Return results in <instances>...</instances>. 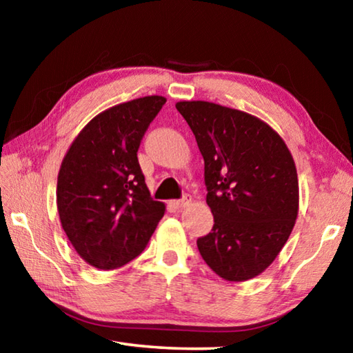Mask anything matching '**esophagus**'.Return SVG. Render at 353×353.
Masks as SVG:
<instances>
[{"mask_svg":"<svg viewBox=\"0 0 353 353\" xmlns=\"http://www.w3.org/2000/svg\"><path fill=\"white\" fill-rule=\"evenodd\" d=\"M190 202H191V198L187 194V196H183V198L179 199V201H171V205L174 207V208H183V207H187Z\"/></svg>","mask_w":353,"mask_h":353,"instance_id":"esophagus-1","label":"esophagus"}]
</instances>
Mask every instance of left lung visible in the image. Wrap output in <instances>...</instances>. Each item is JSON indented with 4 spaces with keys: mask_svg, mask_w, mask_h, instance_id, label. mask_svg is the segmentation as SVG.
Listing matches in <instances>:
<instances>
[{
    "mask_svg": "<svg viewBox=\"0 0 353 353\" xmlns=\"http://www.w3.org/2000/svg\"><path fill=\"white\" fill-rule=\"evenodd\" d=\"M204 157L213 229L198 238L202 259L229 282L259 276L276 260L294 227L299 182L292 155L256 117L207 101H181Z\"/></svg>",
    "mask_w": 353,
    "mask_h": 353,
    "instance_id": "obj_1",
    "label": "left lung"
}]
</instances>
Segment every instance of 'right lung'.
Wrapping results in <instances>:
<instances>
[{"mask_svg":"<svg viewBox=\"0 0 353 353\" xmlns=\"http://www.w3.org/2000/svg\"><path fill=\"white\" fill-rule=\"evenodd\" d=\"M165 103L145 97L110 107L65 154L59 216L76 252L98 270H117L140 255L163 218L165 204L151 198L137 152Z\"/></svg>","mask_w":353,"mask_h":353,"instance_id":"right-lung-1","label":"right lung"}]
</instances>
